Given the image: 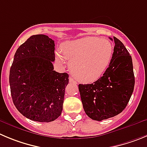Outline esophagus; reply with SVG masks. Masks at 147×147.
<instances>
[{
	"label": "esophagus",
	"instance_id": "obj_1",
	"mask_svg": "<svg viewBox=\"0 0 147 147\" xmlns=\"http://www.w3.org/2000/svg\"><path fill=\"white\" fill-rule=\"evenodd\" d=\"M69 83H75V84H76V83H77V82L75 81V80H74L72 77H69Z\"/></svg>",
	"mask_w": 147,
	"mask_h": 147
}]
</instances>
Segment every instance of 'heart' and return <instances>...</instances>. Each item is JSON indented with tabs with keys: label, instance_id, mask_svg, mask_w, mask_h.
Returning <instances> with one entry per match:
<instances>
[{
	"label": "heart",
	"instance_id": "heart-1",
	"mask_svg": "<svg viewBox=\"0 0 147 147\" xmlns=\"http://www.w3.org/2000/svg\"><path fill=\"white\" fill-rule=\"evenodd\" d=\"M62 55L57 59L63 61L64 56L69 61V69L77 80L91 83L101 78L112 58L114 46L107 38L88 36L67 41L61 47Z\"/></svg>",
	"mask_w": 147,
	"mask_h": 147
}]
</instances>
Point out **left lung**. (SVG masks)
Wrapping results in <instances>:
<instances>
[{
  "instance_id": "obj_1",
  "label": "left lung",
  "mask_w": 147,
  "mask_h": 147,
  "mask_svg": "<svg viewBox=\"0 0 147 147\" xmlns=\"http://www.w3.org/2000/svg\"><path fill=\"white\" fill-rule=\"evenodd\" d=\"M114 41L112 60L103 76L91 84L78 85L85 112L97 121L123 112L135 85L132 58L120 40L114 37Z\"/></svg>"
}]
</instances>
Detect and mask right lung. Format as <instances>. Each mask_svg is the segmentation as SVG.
Masks as SVG:
<instances>
[{
  "instance_id": "right-lung-1",
  "label": "right lung",
  "mask_w": 147,
  "mask_h": 147,
  "mask_svg": "<svg viewBox=\"0 0 147 147\" xmlns=\"http://www.w3.org/2000/svg\"><path fill=\"white\" fill-rule=\"evenodd\" d=\"M54 40L45 35L29 38L18 48L9 74L12 100L27 118L49 123L63 109L68 74L53 70Z\"/></svg>"
}]
</instances>
